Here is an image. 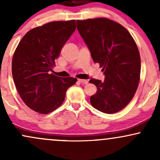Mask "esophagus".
<instances>
[{
    "mask_svg": "<svg viewBox=\"0 0 160 160\" xmlns=\"http://www.w3.org/2000/svg\"><path fill=\"white\" fill-rule=\"evenodd\" d=\"M78 81L80 82H81V83H82V84H87L88 83L87 80H82V79H79Z\"/></svg>",
    "mask_w": 160,
    "mask_h": 160,
    "instance_id": "obj_1",
    "label": "esophagus"
}]
</instances>
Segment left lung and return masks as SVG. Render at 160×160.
Returning a JSON list of instances; mask_svg holds the SVG:
<instances>
[{"label": "left lung", "instance_id": "8db88e82", "mask_svg": "<svg viewBox=\"0 0 160 160\" xmlns=\"http://www.w3.org/2000/svg\"><path fill=\"white\" fill-rule=\"evenodd\" d=\"M78 30L105 75L104 81L91 79L97 92L90 97L93 108L105 113L121 111L131 102L138 86L140 53L130 33L107 18L78 20Z\"/></svg>", "mask_w": 160, "mask_h": 160}]
</instances>
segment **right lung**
I'll list each match as a JSON object with an SVG mask.
<instances>
[{
    "label": "right lung",
    "instance_id": "add662e5",
    "mask_svg": "<svg viewBox=\"0 0 160 160\" xmlns=\"http://www.w3.org/2000/svg\"><path fill=\"white\" fill-rule=\"evenodd\" d=\"M76 29V21L51 22L28 32L16 47L12 74L25 104L42 114L62 105L66 91L77 78H59L49 71L63 46Z\"/></svg>",
    "mask_w": 160,
    "mask_h": 160
}]
</instances>
